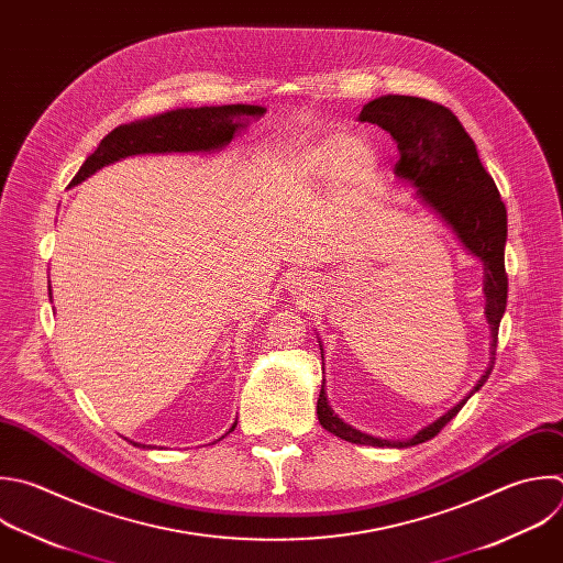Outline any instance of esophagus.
I'll return each mask as SVG.
<instances>
[{
	"instance_id": "1",
	"label": "esophagus",
	"mask_w": 563,
	"mask_h": 563,
	"mask_svg": "<svg viewBox=\"0 0 563 563\" xmlns=\"http://www.w3.org/2000/svg\"><path fill=\"white\" fill-rule=\"evenodd\" d=\"M305 287H307V280L302 276H296L291 280V291H305Z\"/></svg>"
}]
</instances>
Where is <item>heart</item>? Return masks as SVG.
<instances>
[{"instance_id":"1","label":"heart","mask_w":563,"mask_h":563,"mask_svg":"<svg viewBox=\"0 0 563 563\" xmlns=\"http://www.w3.org/2000/svg\"><path fill=\"white\" fill-rule=\"evenodd\" d=\"M373 147L357 139H322L287 156L280 172L296 180H322L335 174L346 183H364L376 172Z\"/></svg>"}]
</instances>
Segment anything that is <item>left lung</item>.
Returning <instances> with one entry per match:
<instances>
[{
  "mask_svg": "<svg viewBox=\"0 0 563 563\" xmlns=\"http://www.w3.org/2000/svg\"><path fill=\"white\" fill-rule=\"evenodd\" d=\"M357 119L376 123L394 136L400 150V158L394 169L396 176L418 187V199H422V203L429 206L453 230V234L468 250V254L477 256L484 263V313L490 327L493 357L482 380L473 389L475 394L482 389L493 371L497 331L508 298V276L504 267L508 228L506 206L499 199L497 185L493 176L484 169L477 156V147L460 119L440 103L420 97L385 95L368 101ZM468 398H464L433 424L418 431L413 438L396 442L362 433L351 424L342 422L327 402L324 383L320 385L316 411L322 429L338 435L340 440H346L351 444L407 449L435 438L460 413Z\"/></svg>",
  "mask_w": 563,
  "mask_h": 563,
  "instance_id": "obj_1",
  "label": "left lung"
}]
</instances>
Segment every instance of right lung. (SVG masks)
<instances>
[{
	"instance_id": "add662e5",
	"label": "right lung",
	"mask_w": 563,
	"mask_h": 563,
	"mask_svg": "<svg viewBox=\"0 0 563 563\" xmlns=\"http://www.w3.org/2000/svg\"><path fill=\"white\" fill-rule=\"evenodd\" d=\"M265 114L261 106H206L169 110L143 121H132L106 134L99 147L79 167L73 185L86 180L90 174L132 154H161V152H212L225 147L247 119ZM236 427V424H234ZM232 427V429H234ZM141 446V444H134Z\"/></svg>"
}]
</instances>
